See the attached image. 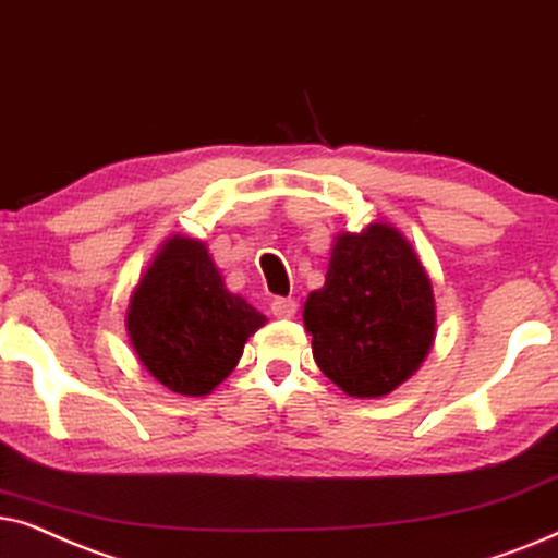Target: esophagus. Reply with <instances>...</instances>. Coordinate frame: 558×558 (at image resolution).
Returning a JSON list of instances; mask_svg holds the SVG:
<instances>
[{
	"mask_svg": "<svg viewBox=\"0 0 558 558\" xmlns=\"http://www.w3.org/2000/svg\"><path fill=\"white\" fill-rule=\"evenodd\" d=\"M270 311L275 318H293L295 311H299V303H295L293 299H275L270 303Z\"/></svg>",
	"mask_w": 558,
	"mask_h": 558,
	"instance_id": "1",
	"label": "esophagus"
}]
</instances>
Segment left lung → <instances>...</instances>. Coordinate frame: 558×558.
Wrapping results in <instances>:
<instances>
[{
    "label": "left lung",
    "mask_w": 558,
    "mask_h": 558,
    "mask_svg": "<svg viewBox=\"0 0 558 558\" xmlns=\"http://www.w3.org/2000/svg\"><path fill=\"white\" fill-rule=\"evenodd\" d=\"M322 373L352 398H383L418 373L436 339L434 286L392 225L333 236L324 286L303 303Z\"/></svg>",
    "instance_id": "obj_1"
}]
</instances>
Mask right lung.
I'll list each match as a JSON object with an SVG mask.
<instances>
[{
    "mask_svg": "<svg viewBox=\"0 0 558 558\" xmlns=\"http://www.w3.org/2000/svg\"><path fill=\"white\" fill-rule=\"evenodd\" d=\"M267 318L229 293L209 247L173 234L132 288L124 326L137 360L170 392L202 398L225 383Z\"/></svg>",
    "mask_w": 558,
    "mask_h": 558,
    "instance_id": "add662e5",
    "label": "right lung"
}]
</instances>
